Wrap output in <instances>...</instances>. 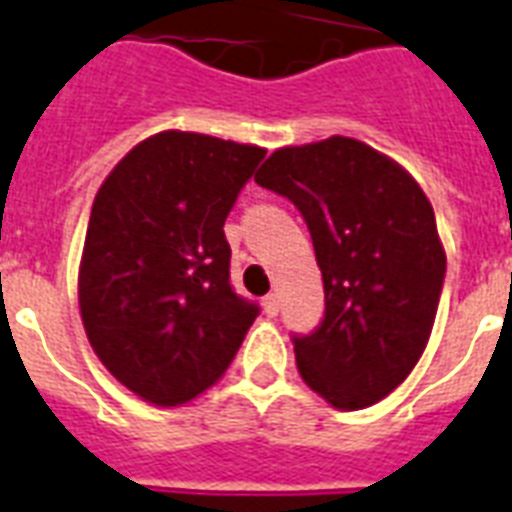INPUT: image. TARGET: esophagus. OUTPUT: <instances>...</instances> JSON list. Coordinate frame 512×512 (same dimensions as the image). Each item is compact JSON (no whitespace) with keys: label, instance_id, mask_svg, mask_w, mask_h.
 <instances>
[{"label":"esophagus","instance_id":"1","mask_svg":"<svg viewBox=\"0 0 512 512\" xmlns=\"http://www.w3.org/2000/svg\"><path fill=\"white\" fill-rule=\"evenodd\" d=\"M263 309H266V314L274 317V314L279 312V293H268L266 298H263Z\"/></svg>","mask_w":512,"mask_h":512}]
</instances>
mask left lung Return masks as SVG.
<instances>
[{
	"instance_id": "1",
	"label": "left lung",
	"mask_w": 512,
	"mask_h": 512,
	"mask_svg": "<svg viewBox=\"0 0 512 512\" xmlns=\"http://www.w3.org/2000/svg\"><path fill=\"white\" fill-rule=\"evenodd\" d=\"M255 181L301 211L323 271V320L293 336L298 372L339 410L377 404L415 369L437 317L445 249L429 198L342 135L274 151Z\"/></svg>"
}]
</instances>
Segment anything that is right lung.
Wrapping results in <instances>:
<instances>
[{"instance_id":"add662e5","label":"right lung","mask_w":512,"mask_h":512,"mask_svg":"<svg viewBox=\"0 0 512 512\" xmlns=\"http://www.w3.org/2000/svg\"><path fill=\"white\" fill-rule=\"evenodd\" d=\"M263 157L257 146L168 130L102 181L78 301L97 358L140 399L179 407L211 388L260 314L230 285L222 227Z\"/></svg>"}]
</instances>
